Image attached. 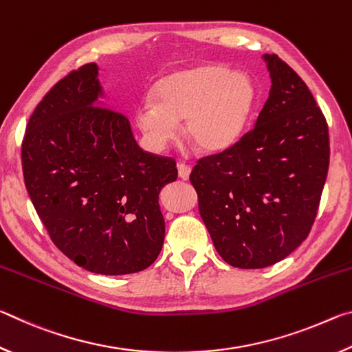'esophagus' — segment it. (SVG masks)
Listing matches in <instances>:
<instances>
[{
  "label": "esophagus",
  "mask_w": 352,
  "mask_h": 352,
  "mask_svg": "<svg viewBox=\"0 0 352 352\" xmlns=\"http://www.w3.org/2000/svg\"><path fill=\"white\" fill-rule=\"evenodd\" d=\"M189 175H190V166L183 164V163L178 164V177H180L182 180H188Z\"/></svg>",
  "instance_id": "esophagus-1"
}]
</instances>
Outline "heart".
Here are the masks:
<instances>
[{
  "label": "heart",
  "mask_w": 352,
  "mask_h": 352,
  "mask_svg": "<svg viewBox=\"0 0 352 352\" xmlns=\"http://www.w3.org/2000/svg\"><path fill=\"white\" fill-rule=\"evenodd\" d=\"M153 102L136 110V122L155 147L174 140L175 122L197 151L219 153L230 148L252 118L258 90L252 77L217 63L180 69L157 82Z\"/></svg>",
  "instance_id": "b5f03b06"
}]
</instances>
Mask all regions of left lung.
Listing matches in <instances>:
<instances>
[{"mask_svg": "<svg viewBox=\"0 0 352 352\" xmlns=\"http://www.w3.org/2000/svg\"><path fill=\"white\" fill-rule=\"evenodd\" d=\"M269 99L252 130L200 158L189 180L217 253L239 269H264L311 233L329 168L327 122L300 76L264 56Z\"/></svg>", "mask_w": 352, "mask_h": 352, "instance_id": "1", "label": "left lung"}]
</instances>
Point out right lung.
<instances>
[{
    "instance_id": "right-lung-1",
    "label": "right lung",
    "mask_w": 352,
    "mask_h": 352,
    "mask_svg": "<svg viewBox=\"0 0 352 352\" xmlns=\"http://www.w3.org/2000/svg\"><path fill=\"white\" fill-rule=\"evenodd\" d=\"M100 94L96 63L73 69L45 94L23 138V175L65 256L88 272L129 275L162 252L158 195L177 180V163L142 151L129 119L98 105Z\"/></svg>"
}]
</instances>
